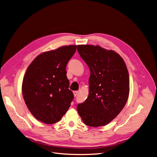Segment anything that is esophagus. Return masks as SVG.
Masks as SVG:
<instances>
[{"label": "esophagus", "instance_id": "34e87169", "mask_svg": "<svg viewBox=\"0 0 157 157\" xmlns=\"http://www.w3.org/2000/svg\"><path fill=\"white\" fill-rule=\"evenodd\" d=\"M78 94V91H73V95H74L75 97H76Z\"/></svg>", "mask_w": 157, "mask_h": 157}]
</instances>
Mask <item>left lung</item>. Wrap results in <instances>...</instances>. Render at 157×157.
Instances as JSON below:
<instances>
[{"instance_id":"1","label":"left lung","mask_w":157,"mask_h":157,"mask_svg":"<svg viewBox=\"0 0 157 157\" xmlns=\"http://www.w3.org/2000/svg\"><path fill=\"white\" fill-rule=\"evenodd\" d=\"M77 51L90 70L89 95L77 111L85 124L106 125L125 106L129 94V75L123 58L99 45H78Z\"/></svg>"}]
</instances>
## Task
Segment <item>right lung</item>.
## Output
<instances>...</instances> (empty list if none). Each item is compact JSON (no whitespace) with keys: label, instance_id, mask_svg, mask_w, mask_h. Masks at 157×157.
Listing matches in <instances>:
<instances>
[{"label":"right lung","instance_id":"obj_1","mask_svg":"<svg viewBox=\"0 0 157 157\" xmlns=\"http://www.w3.org/2000/svg\"><path fill=\"white\" fill-rule=\"evenodd\" d=\"M77 45L62 46L44 52L30 64L22 83L25 104L32 115L47 124L59 122L73 98L69 88L66 67Z\"/></svg>","mask_w":157,"mask_h":157}]
</instances>
